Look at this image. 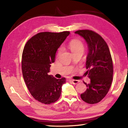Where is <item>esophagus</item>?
<instances>
[{
	"label": "esophagus",
	"mask_w": 128,
	"mask_h": 128,
	"mask_svg": "<svg viewBox=\"0 0 128 128\" xmlns=\"http://www.w3.org/2000/svg\"><path fill=\"white\" fill-rule=\"evenodd\" d=\"M70 80L72 81V84H75V85H76V84H77L79 82V81H78V80H72V79Z\"/></svg>",
	"instance_id": "34e87169"
}]
</instances>
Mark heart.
I'll list each match as a JSON object with an SVG mask.
<instances>
[{
	"label": "heart",
	"instance_id": "1",
	"mask_svg": "<svg viewBox=\"0 0 128 128\" xmlns=\"http://www.w3.org/2000/svg\"><path fill=\"white\" fill-rule=\"evenodd\" d=\"M69 47L72 53L74 54L78 52H84V46L83 43L79 40H73L69 43ZM62 52V49L60 48L58 52V55H60Z\"/></svg>",
	"mask_w": 128,
	"mask_h": 128
}]
</instances>
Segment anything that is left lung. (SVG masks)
<instances>
[{
  "label": "left lung",
  "instance_id": "1",
  "mask_svg": "<svg viewBox=\"0 0 128 128\" xmlns=\"http://www.w3.org/2000/svg\"><path fill=\"white\" fill-rule=\"evenodd\" d=\"M75 34L85 40L88 47L86 68L89 69L87 73L90 78V83L84 82L87 90L81 94V98L84 102L94 104L106 96L112 84L113 74L112 56L105 40L96 32L84 30L76 31Z\"/></svg>",
  "mask_w": 128,
  "mask_h": 128
}]
</instances>
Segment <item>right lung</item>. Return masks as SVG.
Masks as SVG:
<instances>
[{
	"label": "right lung",
	"mask_w": 128,
	"mask_h": 128,
	"mask_svg": "<svg viewBox=\"0 0 128 128\" xmlns=\"http://www.w3.org/2000/svg\"><path fill=\"white\" fill-rule=\"evenodd\" d=\"M69 34V31L40 32L24 47L21 62L24 79L32 96L42 103L50 104L60 96L66 78L57 79L48 73L57 50Z\"/></svg>",
	"instance_id": "right-lung-1"
}]
</instances>
